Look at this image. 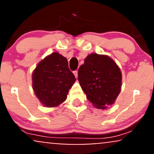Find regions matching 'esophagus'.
<instances>
[{"instance_id":"34e87169","label":"esophagus","mask_w":154,"mask_h":154,"mask_svg":"<svg viewBox=\"0 0 154 154\" xmlns=\"http://www.w3.org/2000/svg\"><path fill=\"white\" fill-rule=\"evenodd\" d=\"M73 73H74V75H75V76L76 78H77V75H78V72H77V71H74V72H73Z\"/></svg>"}]
</instances>
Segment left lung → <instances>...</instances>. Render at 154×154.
Wrapping results in <instances>:
<instances>
[{"mask_svg":"<svg viewBox=\"0 0 154 154\" xmlns=\"http://www.w3.org/2000/svg\"><path fill=\"white\" fill-rule=\"evenodd\" d=\"M78 80L88 100L97 109H105L121 91L122 72L109 56L91 54L79 67Z\"/></svg>","mask_w":154,"mask_h":154,"instance_id":"8db88e82","label":"left lung"}]
</instances>
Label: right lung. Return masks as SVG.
Wrapping results in <instances>:
<instances>
[{
  "label": "right lung",
  "mask_w": 154,
  "mask_h": 154,
  "mask_svg": "<svg viewBox=\"0 0 154 154\" xmlns=\"http://www.w3.org/2000/svg\"><path fill=\"white\" fill-rule=\"evenodd\" d=\"M76 78L62 55L54 52L40 61L32 73V88L46 107H55L66 99Z\"/></svg>",
  "instance_id": "right-lung-1"
}]
</instances>
